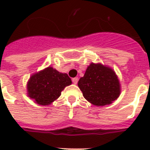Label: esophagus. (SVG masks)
<instances>
[{"mask_svg":"<svg viewBox=\"0 0 150 150\" xmlns=\"http://www.w3.org/2000/svg\"><path fill=\"white\" fill-rule=\"evenodd\" d=\"M78 81H79V78L75 77V78H73L72 79V82L74 83V84H77Z\"/></svg>","mask_w":150,"mask_h":150,"instance_id":"esophagus-1","label":"esophagus"}]
</instances>
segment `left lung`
I'll return each mask as SVG.
<instances>
[{
  "label": "left lung",
  "mask_w": 150,
  "mask_h": 150,
  "mask_svg": "<svg viewBox=\"0 0 150 150\" xmlns=\"http://www.w3.org/2000/svg\"><path fill=\"white\" fill-rule=\"evenodd\" d=\"M86 100L96 106L110 104L120 95V83L111 68L90 64L78 82Z\"/></svg>",
  "instance_id": "left-lung-1"
}]
</instances>
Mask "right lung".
I'll return each instance as SVG.
<instances>
[{"label":"right lung","mask_w":150,"mask_h":150,"mask_svg":"<svg viewBox=\"0 0 150 150\" xmlns=\"http://www.w3.org/2000/svg\"><path fill=\"white\" fill-rule=\"evenodd\" d=\"M71 84L66 73H61L51 67L32 75L27 89L28 95L40 105L50 104L61 96L65 86Z\"/></svg>","instance_id":"obj_1"}]
</instances>
